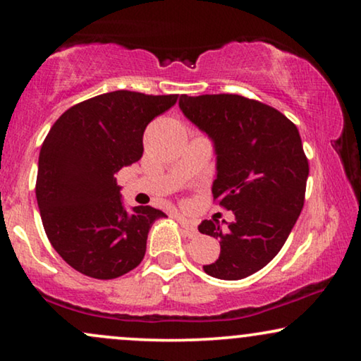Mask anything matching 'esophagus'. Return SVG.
Instances as JSON below:
<instances>
[{
  "mask_svg": "<svg viewBox=\"0 0 361 361\" xmlns=\"http://www.w3.org/2000/svg\"><path fill=\"white\" fill-rule=\"evenodd\" d=\"M176 219H177V221H179V225L182 226V228H184L185 235L189 236V238H192V236H197V233H199V231H197V226H195L194 221L187 219V216H184V215H177Z\"/></svg>",
  "mask_w": 361,
  "mask_h": 361,
  "instance_id": "34e87169",
  "label": "esophagus"
}]
</instances>
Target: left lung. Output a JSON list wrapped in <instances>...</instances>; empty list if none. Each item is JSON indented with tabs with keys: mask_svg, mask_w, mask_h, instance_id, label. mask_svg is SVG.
Wrapping results in <instances>:
<instances>
[{
	"mask_svg": "<svg viewBox=\"0 0 361 361\" xmlns=\"http://www.w3.org/2000/svg\"><path fill=\"white\" fill-rule=\"evenodd\" d=\"M179 108L214 142L212 194L235 214L231 224L199 225L220 241L219 259L204 271L225 281L248 278L279 253L304 207L309 162L299 130L273 106L231 93L182 95Z\"/></svg>",
	"mask_w": 361,
	"mask_h": 361,
	"instance_id": "obj_1",
	"label": "left lung"
}]
</instances>
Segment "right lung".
<instances>
[{
    "mask_svg": "<svg viewBox=\"0 0 361 361\" xmlns=\"http://www.w3.org/2000/svg\"><path fill=\"white\" fill-rule=\"evenodd\" d=\"M177 95L116 90L77 103L49 131L39 152L36 197L54 250L78 273L115 279L146 253L147 233L164 212L126 210L115 174L142 156L146 126Z\"/></svg>",
    "mask_w": 361,
    "mask_h": 361,
    "instance_id": "1",
    "label": "right lung"
}]
</instances>
